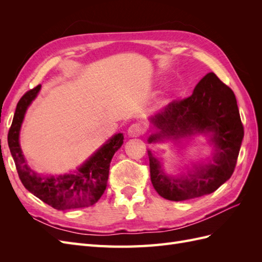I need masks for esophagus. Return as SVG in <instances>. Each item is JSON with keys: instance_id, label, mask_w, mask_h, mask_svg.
I'll return each instance as SVG.
<instances>
[{"instance_id": "34e87169", "label": "esophagus", "mask_w": 262, "mask_h": 262, "mask_svg": "<svg viewBox=\"0 0 262 262\" xmlns=\"http://www.w3.org/2000/svg\"><path fill=\"white\" fill-rule=\"evenodd\" d=\"M144 131H145V125L143 123L137 122L130 125V128L128 129V134L131 138H137V137H141L142 134L144 133Z\"/></svg>"}]
</instances>
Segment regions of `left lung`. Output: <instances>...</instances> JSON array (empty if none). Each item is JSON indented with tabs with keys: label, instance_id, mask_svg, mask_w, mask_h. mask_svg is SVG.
I'll list each match as a JSON object with an SVG mask.
<instances>
[{
	"label": "left lung",
	"instance_id": "1",
	"mask_svg": "<svg viewBox=\"0 0 262 262\" xmlns=\"http://www.w3.org/2000/svg\"><path fill=\"white\" fill-rule=\"evenodd\" d=\"M155 132L147 142L207 136L214 147L212 160L193 164L191 170L172 176L148 149L150 181L157 193L170 201L194 199L215 191L233 175L244 138V126L233 91L214 73L196 84L190 97L170 102L149 118Z\"/></svg>",
	"mask_w": 262,
	"mask_h": 262
}]
</instances>
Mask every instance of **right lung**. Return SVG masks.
<instances>
[{"mask_svg":"<svg viewBox=\"0 0 262 262\" xmlns=\"http://www.w3.org/2000/svg\"><path fill=\"white\" fill-rule=\"evenodd\" d=\"M40 89L41 85L36 86L19 99L7 136L19 179L29 192L57 210L67 211L90 207L96 203L105 192L110 162L123 143V134L117 133L113 136L73 172L57 176L40 175L29 167L19 144V132L25 114Z\"/></svg>","mask_w":262,"mask_h":262,"instance_id":"right-lung-1","label":"right lung"}]
</instances>
